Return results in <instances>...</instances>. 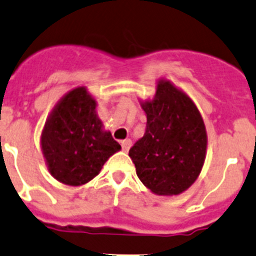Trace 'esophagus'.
<instances>
[{
    "label": "esophagus",
    "mask_w": 256,
    "mask_h": 256,
    "mask_svg": "<svg viewBox=\"0 0 256 256\" xmlns=\"http://www.w3.org/2000/svg\"><path fill=\"white\" fill-rule=\"evenodd\" d=\"M130 144H132V142H130V140H122V142H120L122 150H123L124 152H128V150H130Z\"/></svg>",
    "instance_id": "1"
}]
</instances>
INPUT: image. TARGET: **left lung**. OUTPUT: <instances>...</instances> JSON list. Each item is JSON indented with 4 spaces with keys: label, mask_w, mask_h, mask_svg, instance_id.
<instances>
[{
    "label": "left lung",
    "mask_w": 256,
    "mask_h": 256,
    "mask_svg": "<svg viewBox=\"0 0 256 256\" xmlns=\"http://www.w3.org/2000/svg\"><path fill=\"white\" fill-rule=\"evenodd\" d=\"M146 133L130 150L138 178L158 196L190 188L204 167L208 133L196 104L170 80L157 82L150 100L140 102Z\"/></svg>",
    "instance_id": "obj_1"
}]
</instances>
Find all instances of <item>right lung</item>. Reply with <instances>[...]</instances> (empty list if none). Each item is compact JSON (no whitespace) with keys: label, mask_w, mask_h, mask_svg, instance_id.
I'll return each instance as SVG.
<instances>
[{"label":"right lung","mask_w":256,"mask_h":256,"mask_svg":"<svg viewBox=\"0 0 256 256\" xmlns=\"http://www.w3.org/2000/svg\"><path fill=\"white\" fill-rule=\"evenodd\" d=\"M41 150L48 172L68 186L94 178L110 156L120 150L96 114V100L85 86L70 90L48 116Z\"/></svg>","instance_id":"obj_1"}]
</instances>
